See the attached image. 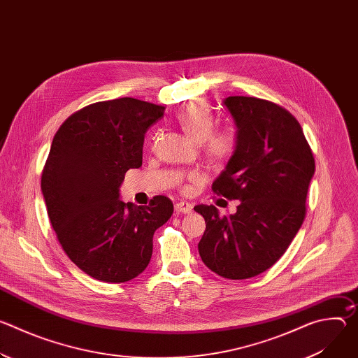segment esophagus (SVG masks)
<instances>
[{
    "label": "esophagus",
    "instance_id": "34e87169",
    "mask_svg": "<svg viewBox=\"0 0 358 358\" xmlns=\"http://www.w3.org/2000/svg\"><path fill=\"white\" fill-rule=\"evenodd\" d=\"M176 213H181V214H191L192 213V206L189 202H185V201H181V202H177L176 203Z\"/></svg>",
    "mask_w": 358,
    "mask_h": 358
}]
</instances>
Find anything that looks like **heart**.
<instances>
[{
  "label": "heart",
  "mask_w": 358,
  "mask_h": 358,
  "mask_svg": "<svg viewBox=\"0 0 358 358\" xmlns=\"http://www.w3.org/2000/svg\"><path fill=\"white\" fill-rule=\"evenodd\" d=\"M177 123L185 134L196 143H202V150L207 157L215 164L227 163L236 151L238 134L232 127H215L214 116L210 108L203 101L195 100L185 105L177 115ZM191 184H199L203 178L199 173H189L187 176Z\"/></svg>",
  "instance_id": "1"
}]
</instances>
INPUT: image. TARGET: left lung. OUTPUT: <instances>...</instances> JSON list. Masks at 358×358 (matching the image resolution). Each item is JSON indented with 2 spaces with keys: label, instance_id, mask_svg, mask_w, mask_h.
Segmentation results:
<instances>
[{
  "label": "left lung",
  "instance_id": "1",
  "mask_svg": "<svg viewBox=\"0 0 358 358\" xmlns=\"http://www.w3.org/2000/svg\"><path fill=\"white\" fill-rule=\"evenodd\" d=\"M238 147L213 191L239 199L234 215L214 206L194 210L206 220L198 250L202 262L227 279H249L275 265L306 217L315 157L294 116L273 101L229 96Z\"/></svg>",
  "mask_w": 358,
  "mask_h": 358
}]
</instances>
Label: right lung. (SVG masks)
<instances>
[{"mask_svg":"<svg viewBox=\"0 0 358 358\" xmlns=\"http://www.w3.org/2000/svg\"><path fill=\"white\" fill-rule=\"evenodd\" d=\"M166 108L120 97L71 115L57 131L41 177L48 217L68 258L108 283L138 276L152 253V235L173 215L156 195L148 206L119 199L130 169L143 162L144 134Z\"/></svg>","mask_w":358,"mask_h":358,"instance_id":"1","label":"right lung"}]
</instances>
